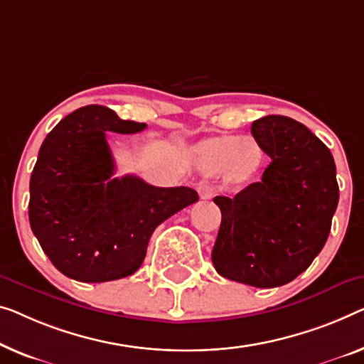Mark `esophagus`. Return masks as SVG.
I'll return each instance as SVG.
<instances>
[{
	"mask_svg": "<svg viewBox=\"0 0 364 364\" xmlns=\"http://www.w3.org/2000/svg\"><path fill=\"white\" fill-rule=\"evenodd\" d=\"M198 191H199V196L203 199H213L215 194V188L209 183H199Z\"/></svg>",
	"mask_w": 364,
	"mask_h": 364,
	"instance_id": "34e87169",
	"label": "esophagus"
}]
</instances>
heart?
Wrapping results in <instances>:
<instances>
[{"label": "heart", "mask_w": 364, "mask_h": 364, "mask_svg": "<svg viewBox=\"0 0 364 364\" xmlns=\"http://www.w3.org/2000/svg\"><path fill=\"white\" fill-rule=\"evenodd\" d=\"M248 146L255 149L250 142L240 137L214 139L203 145L200 160L205 170L224 171L230 168L235 178H243L255 166V160L251 161L253 154Z\"/></svg>", "instance_id": "obj_1"}]
</instances>
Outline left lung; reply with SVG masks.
Wrapping results in <instances>:
<instances>
[{
    "label": "left lung",
    "mask_w": 364,
    "mask_h": 364,
    "mask_svg": "<svg viewBox=\"0 0 364 364\" xmlns=\"http://www.w3.org/2000/svg\"><path fill=\"white\" fill-rule=\"evenodd\" d=\"M252 135L271 161L235 198L215 196L222 222L213 248L217 273L255 287H278L306 271L327 242L338 204L330 150L304 124L267 116Z\"/></svg>",
    "instance_id": "left-lung-1"
}]
</instances>
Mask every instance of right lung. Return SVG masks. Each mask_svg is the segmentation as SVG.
<instances>
[{"mask_svg":"<svg viewBox=\"0 0 364 364\" xmlns=\"http://www.w3.org/2000/svg\"><path fill=\"white\" fill-rule=\"evenodd\" d=\"M145 127L105 106H85L43 140L31 175L29 222L43 253L68 278L105 283L134 274L156 227L199 199L193 188L112 178L106 132Z\"/></svg>","mask_w":364,"mask_h":364,"instance_id":"obj_1","label":"right lung"}]
</instances>
